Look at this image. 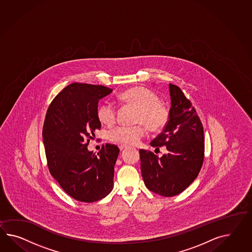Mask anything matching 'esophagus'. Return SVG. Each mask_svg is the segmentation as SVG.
<instances>
[{
	"label": "esophagus",
	"instance_id": "obj_1",
	"mask_svg": "<svg viewBox=\"0 0 252 252\" xmlns=\"http://www.w3.org/2000/svg\"><path fill=\"white\" fill-rule=\"evenodd\" d=\"M118 148H119L120 150H123V149L126 148V145H119V146H118Z\"/></svg>",
	"mask_w": 252,
	"mask_h": 252
}]
</instances>
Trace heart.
I'll return each mask as SVG.
<instances>
[{"instance_id":"1","label":"heart","mask_w":252,"mask_h":252,"mask_svg":"<svg viewBox=\"0 0 252 252\" xmlns=\"http://www.w3.org/2000/svg\"><path fill=\"white\" fill-rule=\"evenodd\" d=\"M119 99L127 105L137 108L135 126H120L109 132V140L118 145H135L146 134V129L151 132H159L165 128L169 121V110L160 103L158 95L145 87H134L119 94ZM96 116L101 123L111 126L117 120V108L105 101L99 104Z\"/></svg>"}]
</instances>
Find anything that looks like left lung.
I'll return each instance as SVG.
<instances>
[{
	"mask_svg": "<svg viewBox=\"0 0 252 252\" xmlns=\"http://www.w3.org/2000/svg\"><path fill=\"white\" fill-rule=\"evenodd\" d=\"M170 117L166 127L150 145L156 150L165 146L161 158L140 149L142 177L149 190L160 196L180 194L195 180L204 161V129L190 100L169 84Z\"/></svg>",
	"mask_w": 252,
	"mask_h": 252,
	"instance_id": "1",
	"label": "left lung"
}]
</instances>
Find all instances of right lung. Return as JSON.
Segmentation results:
<instances>
[{"instance_id": "right-lung-1", "label": "right lung", "mask_w": 252, "mask_h": 252, "mask_svg": "<svg viewBox=\"0 0 252 252\" xmlns=\"http://www.w3.org/2000/svg\"><path fill=\"white\" fill-rule=\"evenodd\" d=\"M104 86L74 83L59 93L46 112L43 138L51 175L81 202L104 198L114 187L116 145H103L97 155L87 146L101 128L96 116L100 99L112 93Z\"/></svg>"}]
</instances>
